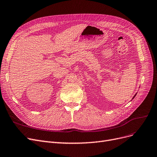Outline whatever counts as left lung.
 Returning <instances> with one entry per match:
<instances>
[{
	"mask_svg": "<svg viewBox=\"0 0 157 157\" xmlns=\"http://www.w3.org/2000/svg\"><path fill=\"white\" fill-rule=\"evenodd\" d=\"M136 94H135V96H134V97H133V98H132V99H133V98H135V96H136Z\"/></svg>",
	"mask_w": 157,
	"mask_h": 157,
	"instance_id": "1",
	"label": "left lung"
}]
</instances>
